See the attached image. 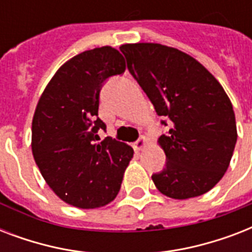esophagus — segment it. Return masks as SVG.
I'll use <instances>...</instances> for the list:
<instances>
[{
	"label": "esophagus",
	"mask_w": 252,
	"mask_h": 252,
	"mask_svg": "<svg viewBox=\"0 0 252 252\" xmlns=\"http://www.w3.org/2000/svg\"><path fill=\"white\" fill-rule=\"evenodd\" d=\"M146 145V137H144V136H141V137L138 138L137 141L134 142V145H133V148H134V150H142V148H144V146Z\"/></svg>",
	"instance_id": "esophagus-1"
}]
</instances>
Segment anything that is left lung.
I'll return each instance as SVG.
<instances>
[{
  "label": "left lung",
  "instance_id": "left-lung-1",
  "mask_svg": "<svg viewBox=\"0 0 252 252\" xmlns=\"http://www.w3.org/2000/svg\"><path fill=\"white\" fill-rule=\"evenodd\" d=\"M128 70L168 130L159 137L163 170L152 175L172 199L208 192L226 172L237 142L235 115L220 82L193 57L156 43L124 44Z\"/></svg>",
  "mask_w": 252,
  "mask_h": 252
}]
</instances>
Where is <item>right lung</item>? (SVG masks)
I'll use <instances>...</instances> for the list:
<instances>
[{
	"label": "right lung",
	"mask_w": 252,
	"mask_h": 252,
	"mask_svg": "<svg viewBox=\"0 0 252 252\" xmlns=\"http://www.w3.org/2000/svg\"><path fill=\"white\" fill-rule=\"evenodd\" d=\"M126 61L112 47L77 55L45 87L32 119V154L41 175L63 201L82 209L111 203L120 191L133 149L98 130L99 94Z\"/></svg>",
	"instance_id": "add662e5"
}]
</instances>
